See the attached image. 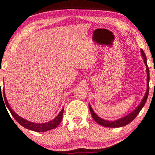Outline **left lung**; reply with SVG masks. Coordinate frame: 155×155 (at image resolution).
Listing matches in <instances>:
<instances>
[{
  "label": "left lung",
  "mask_w": 155,
  "mask_h": 155,
  "mask_svg": "<svg viewBox=\"0 0 155 155\" xmlns=\"http://www.w3.org/2000/svg\"><path fill=\"white\" fill-rule=\"evenodd\" d=\"M140 52H141L142 57L143 58L144 62H145V64L146 66V71H147V91H146V93L144 96L143 98L141 101V102L140 103V104L138 105L135 110L132 111L131 113H130L129 114H127L125 116L121 117V118L117 119L115 120H104L98 116V115L96 114V113L94 112V110H93L90 104H88V107H89V110L91 111V115L93 118L96 123H98L99 125H102V126L104 127H120L125 126L127 124H129L130 123H131L132 121L135 118L136 116L139 114L140 111L142 110V108H143L144 106H145L146 101H147V99L148 97V95H149V82H150V71H149V68H148L147 64V57L145 56V54L144 52V51L141 49L140 50Z\"/></svg>",
  "instance_id": "obj_1"
}]
</instances>
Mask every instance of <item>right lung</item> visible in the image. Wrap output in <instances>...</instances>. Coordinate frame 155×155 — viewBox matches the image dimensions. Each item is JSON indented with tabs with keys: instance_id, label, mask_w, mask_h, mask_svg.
<instances>
[{
	"instance_id": "add662e5",
	"label": "right lung",
	"mask_w": 155,
	"mask_h": 155,
	"mask_svg": "<svg viewBox=\"0 0 155 155\" xmlns=\"http://www.w3.org/2000/svg\"><path fill=\"white\" fill-rule=\"evenodd\" d=\"M1 95L2 94V92L1 91ZM3 96H4V100H5V105L7 106V108L9 109L10 113H11L12 115H13L14 118L16 120V121H18V123L20 125H21L22 127H24L25 128L30 130L35 131V132H46L47 130H50L51 129L56 128V127L59 125V123H61V120H62L63 117V113H64V108L61 109V110L59 112L58 115H57L55 118H54L51 120L49 121L47 123H36L31 122V121H28L27 120L22 118L18 115L17 113L14 112V111L12 110L11 108H10L9 106V104H8L7 98L5 97V89L3 88ZM6 108V107H5Z\"/></svg>"
}]
</instances>
